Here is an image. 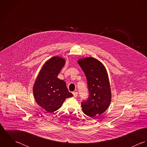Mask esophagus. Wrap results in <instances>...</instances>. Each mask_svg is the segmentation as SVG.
Here are the masks:
<instances>
[{"instance_id":"obj_1","label":"esophagus","mask_w":147,"mask_h":147,"mask_svg":"<svg viewBox=\"0 0 147 147\" xmlns=\"http://www.w3.org/2000/svg\"><path fill=\"white\" fill-rule=\"evenodd\" d=\"M73 94L74 97L76 98V97L77 96V95H78V92H76V91H74V92H73Z\"/></svg>"}]
</instances>
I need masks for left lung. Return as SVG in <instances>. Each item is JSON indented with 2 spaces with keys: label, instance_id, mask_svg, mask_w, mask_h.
<instances>
[{
  "label": "left lung",
  "instance_id": "left-lung-1",
  "mask_svg": "<svg viewBox=\"0 0 147 147\" xmlns=\"http://www.w3.org/2000/svg\"><path fill=\"white\" fill-rule=\"evenodd\" d=\"M78 63L86 76L89 97L81 103L84 113L93 117L104 113L111 101V91L108 73L104 65L97 59L85 57Z\"/></svg>",
  "mask_w": 147,
  "mask_h": 147
}]
</instances>
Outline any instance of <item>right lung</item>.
<instances>
[{
    "label": "right lung",
    "mask_w": 147,
    "mask_h": 147,
    "mask_svg": "<svg viewBox=\"0 0 147 147\" xmlns=\"http://www.w3.org/2000/svg\"><path fill=\"white\" fill-rule=\"evenodd\" d=\"M65 64V59L54 56L49 59L41 69L33 87L37 104L48 113H53L61 107L67 98L73 96L64 81L57 78Z\"/></svg>",
    "instance_id": "1"
}]
</instances>
